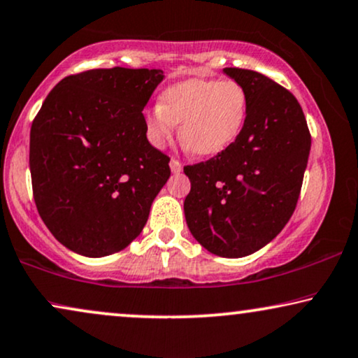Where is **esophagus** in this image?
<instances>
[{
	"mask_svg": "<svg viewBox=\"0 0 358 358\" xmlns=\"http://www.w3.org/2000/svg\"><path fill=\"white\" fill-rule=\"evenodd\" d=\"M169 166H171V171H173L174 174H179L180 171H182V164H180L178 159H171Z\"/></svg>",
	"mask_w": 358,
	"mask_h": 358,
	"instance_id": "obj_1",
	"label": "esophagus"
}]
</instances>
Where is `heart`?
<instances>
[{"label":"heart","instance_id":"b5f03b06","mask_svg":"<svg viewBox=\"0 0 358 358\" xmlns=\"http://www.w3.org/2000/svg\"><path fill=\"white\" fill-rule=\"evenodd\" d=\"M248 117L247 90L235 80L189 78L162 90L146 113V136L164 148L180 123V139L194 155L215 156L240 136Z\"/></svg>","mask_w":358,"mask_h":358}]
</instances>
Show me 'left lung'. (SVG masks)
<instances>
[{
  "mask_svg": "<svg viewBox=\"0 0 358 358\" xmlns=\"http://www.w3.org/2000/svg\"><path fill=\"white\" fill-rule=\"evenodd\" d=\"M248 95V117L235 143L212 159L185 166L190 234L208 252L241 258L285 229L298 203L310 134L296 96L263 73L227 67Z\"/></svg>",
  "mask_w": 358,
  "mask_h": 358,
  "instance_id": "obj_1",
  "label": "left lung"
}]
</instances>
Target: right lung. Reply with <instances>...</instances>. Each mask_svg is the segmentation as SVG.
Segmentation results:
<instances>
[{
  "label": "right lung",
  "mask_w": 358,
  "mask_h": 358,
  "mask_svg": "<svg viewBox=\"0 0 358 358\" xmlns=\"http://www.w3.org/2000/svg\"><path fill=\"white\" fill-rule=\"evenodd\" d=\"M159 69H94L62 78L31 127L29 169L41 219L64 247L100 258L141 234L168 182L143 110Z\"/></svg>",
  "instance_id": "1"
}]
</instances>
